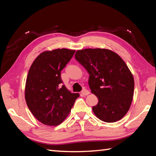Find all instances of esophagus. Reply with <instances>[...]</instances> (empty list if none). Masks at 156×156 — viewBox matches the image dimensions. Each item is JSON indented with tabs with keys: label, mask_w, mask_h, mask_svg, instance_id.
<instances>
[{
	"label": "esophagus",
	"mask_w": 156,
	"mask_h": 156,
	"mask_svg": "<svg viewBox=\"0 0 156 156\" xmlns=\"http://www.w3.org/2000/svg\"><path fill=\"white\" fill-rule=\"evenodd\" d=\"M81 94L83 96H87L90 94V92H89L88 90H87V89H84V90H82Z\"/></svg>",
	"instance_id": "34e87169"
}]
</instances>
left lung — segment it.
<instances>
[{
    "mask_svg": "<svg viewBox=\"0 0 156 156\" xmlns=\"http://www.w3.org/2000/svg\"><path fill=\"white\" fill-rule=\"evenodd\" d=\"M75 58L89 74L88 84L98 98L92 111L101 121L113 122L127 113L133 100L134 79L122 58L107 49H84Z\"/></svg>",
    "mask_w": 156,
    "mask_h": 156,
    "instance_id": "obj_1",
    "label": "left lung"
}]
</instances>
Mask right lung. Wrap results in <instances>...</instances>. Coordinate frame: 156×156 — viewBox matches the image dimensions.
<instances>
[{"label": "right lung", "mask_w": 156, "mask_h": 156, "mask_svg": "<svg viewBox=\"0 0 156 156\" xmlns=\"http://www.w3.org/2000/svg\"><path fill=\"white\" fill-rule=\"evenodd\" d=\"M75 50L57 49L39 55L29 69L25 84L26 103L41 123L60 124L71 111L78 93H72L61 78V71L72 59Z\"/></svg>", "instance_id": "obj_1"}]
</instances>
